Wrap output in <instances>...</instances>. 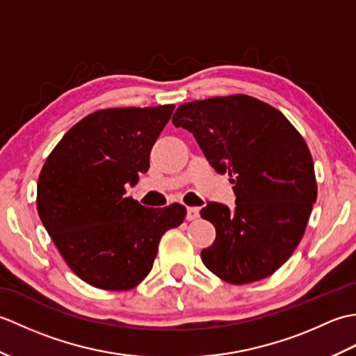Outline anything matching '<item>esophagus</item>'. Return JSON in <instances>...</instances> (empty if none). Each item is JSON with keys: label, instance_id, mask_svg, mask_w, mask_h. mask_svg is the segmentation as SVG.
<instances>
[{"label": "esophagus", "instance_id": "obj_1", "mask_svg": "<svg viewBox=\"0 0 356 356\" xmlns=\"http://www.w3.org/2000/svg\"><path fill=\"white\" fill-rule=\"evenodd\" d=\"M199 217V208H188L186 209V218L188 220H195Z\"/></svg>", "mask_w": 356, "mask_h": 356}]
</instances>
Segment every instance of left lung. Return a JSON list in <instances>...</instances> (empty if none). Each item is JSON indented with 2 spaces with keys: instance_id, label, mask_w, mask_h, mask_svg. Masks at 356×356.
<instances>
[{
  "instance_id": "8db88e82",
  "label": "left lung",
  "mask_w": 356,
  "mask_h": 356,
  "mask_svg": "<svg viewBox=\"0 0 356 356\" xmlns=\"http://www.w3.org/2000/svg\"><path fill=\"white\" fill-rule=\"evenodd\" d=\"M172 124L193 133L211 166L234 184L236 208L208 202L200 211L216 228L203 264L232 284L274 274L303 238L316 200L305 139L283 113L246 95L186 102Z\"/></svg>"
}]
</instances>
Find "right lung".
<instances>
[{
	"mask_svg": "<svg viewBox=\"0 0 356 356\" xmlns=\"http://www.w3.org/2000/svg\"><path fill=\"white\" fill-rule=\"evenodd\" d=\"M174 105L95 111L73 125L45 161L36 207L69 268L86 283L127 291L145 278L163 234L186 208L142 207L125 195L149 168V153Z\"/></svg>",
	"mask_w": 356,
	"mask_h": 356,
	"instance_id": "1",
	"label": "right lung"
}]
</instances>
